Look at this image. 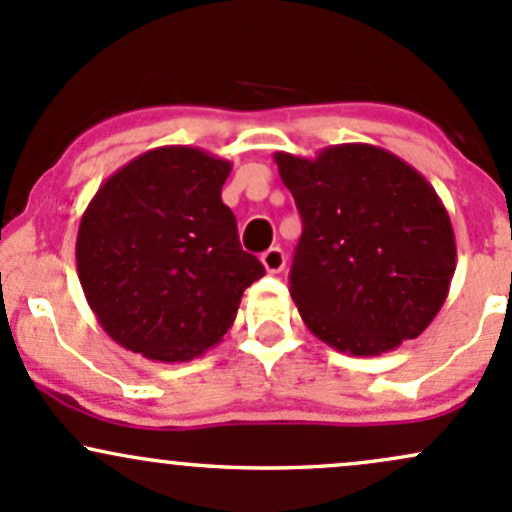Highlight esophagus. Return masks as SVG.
Returning <instances> with one entry per match:
<instances>
[{
  "label": "esophagus",
  "mask_w": 512,
  "mask_h": 512,
  "mask_svg": "<svg viewBox=\"0 0 512 512\" xmlns=\"http://www.w3.org/2000/svg\"><path fill=\"white\" fill-rule=\"evenodd\" d=\"M262 265H265V269L269 274H277L282 272L284 265H286V255L282 247H269L267 252H262Z\"/></svg>",
  "instance_id": "1"
}]
</instances>
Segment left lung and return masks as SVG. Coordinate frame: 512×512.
<instances>
[{"instance_id": "1", "label": "left lung", "mask_w": 512, "mask_h": 512, "mask_svg": "<svg viewBox=\"0 0 512 512\" xmlns=\"http://www.w3.org/2000/svg\"><path fill=\"white\" fill-rule=\"evenodd\" d=\"M274 162L303 223L289 291L306 328L355 357L418 338L457 267L452 221L428 179L367 143Z\"/></svg>"}]
</instances>
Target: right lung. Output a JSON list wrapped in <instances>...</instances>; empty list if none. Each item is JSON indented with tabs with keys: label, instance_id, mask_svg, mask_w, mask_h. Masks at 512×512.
<instances>
[{
	"label": "right lung",
	"instance_id": "add662e5",
	"mask_svg": "<svg viewBox=\"0 0 512 512\" xmlns=\"http://www.w3.org/2000/svg\"><path fill=\"white\" fill-rule=\"evenodd\" d=\"M230 162L162 145L111 174L77 230V274L111 340L155 362H189L221 342L265 267L221 201Z\"/></svg>",
	"mask_w": 512,
	"mask_h": 512
}]
</instances>
